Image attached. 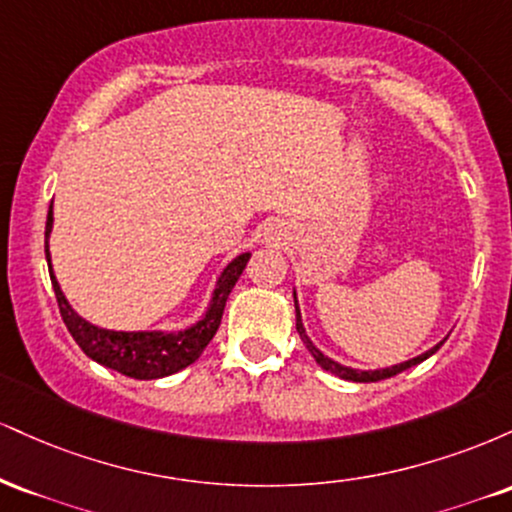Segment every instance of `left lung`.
<instances>
[{
    "label": "left lung",
    "instance_id": "obj_1",
    "mask_svg": "<svg viewBox=\"0 0 512 512\" xmlns=\"http://www.w3.org/2000/svg\"><path fill=\"white\" fill-rule=\"evenodd\" d=\"M293 305H296V330H298V334H301L305 349L310 351V356H313L315 361L320 363V366L327 370V373L339 375V378H342V380H351V383H378V380L392 378V375L402 373V370H407V368H411V366H416V363L426 361L428 356H433V354H436V351L440 349V346H443V342H440V344L433 346V349H428L426 354H421V356H416V358H409V361L397 363V366H390V368H378V370H358V368H349V366H342V363L332 361L330 356L322 354V351L317 349V346H315L313 342H310V337H308V334H305V327H303V317H301V308H298L296 291H293Z\"/></svg>",
    "mask_w": 512,
    "mask_h": 512
}]
</instances>
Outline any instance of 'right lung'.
Returning a JSON list of instances; mask_svg holds the SVG:
<instances>
[{"instance_id": "right-lung-1", "label": "right lung", "mask_w": 512, "mask_h": 512, "mask_svg": "<svg viewBox=\"0 0 512 512\" xmlns=\"http://www.w3.org/2000/svg\"><path fill=\"white\" fill-rule=\"evenodd\" d=\"M52 207L48 211V223H45V257H48L50 281L55 289L57 305H60V315L67 325L69 334L74 342L81 346V351L96 363L105 368H113L117 373L129 375L137 380H156L166 378V375L178 373L195 363L207 344L214 339L216 330L221 325L223 308H226L228 293L233 291L236 281L243 274L245 264L250 260V252H243L236 260L226 264V269L216 279V289L211 293V301L207 313H204L192 327L180 332H161V330H146V332H115L105 330V327L93 325L81 317L69 305L67 298L57 284V276L52 272L50 262V233H52Z\"/></svg>"}]
</instances>
